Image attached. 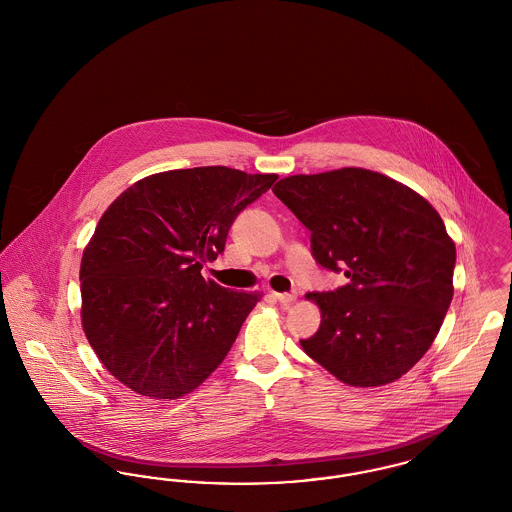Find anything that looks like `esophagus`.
I'll return each mask as SVG.
<instances>
[{"instance_id": "1", "label": "esophagus", "mask_w": 512, "mask_h": 512, "mask_svg": "<svg viewBox=\"0 0 512 512\" xmlns=\"http://www.w3.org/2000/svg\"><path fill=\"white\" fill-rule=\"evenodd\" d=\"M270 297L274 299V301H278V303H282V305H290L295 301V295L293 293H270Z\"/></svg>"}]
</instances>
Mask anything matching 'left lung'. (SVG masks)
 <instances>
[{
	"mask_svg": "<svg viewBox=\"0 0 512 512\" xmlns=\"http://www.w3.org/2000/svg\"><path fill=\"white\" fill-rule=\"evenodd\" d=\"M272 192L311 230L318 265L349 278L305 295L320 328L303 351L353 388L399 380L430 349L453 299L457 251L438 211L359 167L286 176Z\"/></svg>",
	"mask_w": 512,
	"mask_h": 512,
	"instance_id": "8db88e82",
	"label": "left lung"
}]
</instances>
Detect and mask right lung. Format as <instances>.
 I'll return each instance as SVG.
<instances>
[{"label": "right lung", "mask_w": 512, "mask_h": 512, "mask_svg": "<svg viewBox=\"0 0 512 512\" xmlns=\"http://www.w3.org/2000/svg\"><path fill=\"white\" fill-rule=\"evenodd\" d=\"M278 174L228 167L157 172L122 192L82 253V328L121 384L180 399L224 361L263 292L201 276L234 219Z\"/></svg>", "instance_id": "right-lung-1"}]
</instances>
